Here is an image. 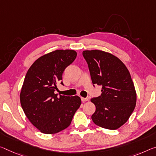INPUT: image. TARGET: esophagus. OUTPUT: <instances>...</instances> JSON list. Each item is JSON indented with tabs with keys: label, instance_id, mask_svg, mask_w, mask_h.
<instances>
[{
	"label": "esophagus",
	"instance_id": "obj_1",
	"mask_svg": "<svg viewBox=\"0 0 156 156\" xmlns=\"http://www.w3.org/2000/svg\"><path fill=\"white\" fill-rule=\"evenodd\" d=\"M81 100H82L83 102H85V101H87L89 99L87 98H83V97H81Z\"/></svg>",
	"mask_w": 156,
	"mask_h": 156
}]
</instances>
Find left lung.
<instances>
[{
    "label": "left lung",
    "mask_w": 156,
    "mask_h": 156,
    "mask_svg": "<svg viewBox=\"0 0 156 156\" xmlns=\"http://www.w3.org/2000/svg\"><path fill=\"white\" fill-rule=\"evenodd\" d=\"M94 85H101V95L91 101L96 106L91 119L96 125L116 130L134 110L137 94L129 71L117 57L101 50L84 51Z\"/></svg>",
    "instance_id": "8db88e82"
}]
</instances>
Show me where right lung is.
<instances>
[{
  "label": "right lung",
  "instance_id": "right-lung-1",
  "mask_svg": "<svg viewBox=\"0 0 156 156\" xmlns=\"http://www.w3.org/2000/svg\"><path fill=\"white\" fill-rule=\"evenodd\" d=\"M73 50H56L45 54L29 68L20 93L25 115L39 131L55 134L69 126L81 104L78 96H58L57 83L65 69L75 60ZM63 85L62 82H61Z\"/></svg>",
  "mask_w": 156,
  "mask_h": 156
}]
</instances>
